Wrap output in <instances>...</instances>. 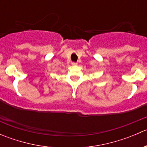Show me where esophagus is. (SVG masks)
Masks as SVG:
<instances>
[{
  "label": "esophagus",
  "instance_id": "34e87169",
  "mask_svg": "<svg viewBox=\"0 0 147 147\" xmlns=\"http://www.w3.org/2000/svg\"><path fill=\"white\" fill-rule=\"evenodd\" d=\"M72 65H73V66H75V65H78V63H74V62H73V63H72Z\"/></svg>",
  "mask_w": 147,
  "mask_h": 147
}]
</instances>
